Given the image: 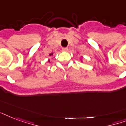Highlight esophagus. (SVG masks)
<instances>
[{"instance_id":"34e87169","label":"esophagus","mask_w":126,"mask_h":126,"mask_svg":"<svg viewBox=\"0 0 126 126\" xmlns=\"http://www.w3.org/2000/svg\"><path fill=\"white\" fill-rule=\"evenodd\" d=\"M62 50H63V51H67L69 50V49H68V47H63V48H62Z\"/></svg>"}]
</instances>
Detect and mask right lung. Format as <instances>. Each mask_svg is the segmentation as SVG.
Returning <instances> with one entry per match:
<instances>
[{"instance_id":"1","label":"right lung","mask_w":126,"mask_h":126,"mask_svg":"<svg viewBox=\"0 0 126 126\" xmlns=\"http://www.w3.org/2000/svg\"><path fill=\"white\" fill-rule=\"evenodd\" d=\"M53 55V53H50V54H49V55Z\"/></svg>"}]
</instances>
